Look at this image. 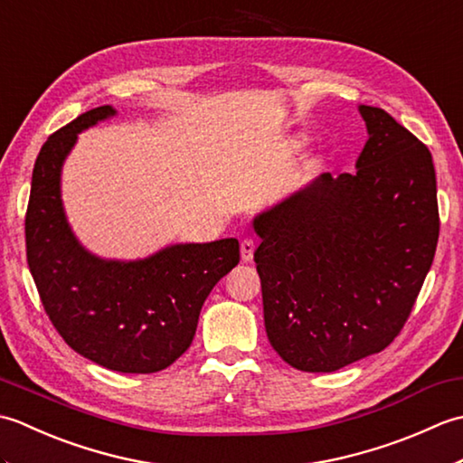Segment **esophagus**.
<instances>
[{
    "label": "esophagus",
    "mask_w": 463,
    "mask_h": 463,
    "mask_svg": "<svg viewBox=\"0 0 463 463\" xmlns=\"http://www.w3.org/2000/svg\"><path fill=\"white\" fill-rule=\"evenodd\" d=\"M254 249H257V242H254L252 239H244L241 242V259H242V262H250L252 260Z\"/></svg>",
    "instance_id": "1"
}]
</instances>
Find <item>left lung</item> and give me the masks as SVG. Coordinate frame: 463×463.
<instances>
[{"label": "left lung", "instance_id": "1", "mask_svg": "<svg viewBox=\"0 0 463 463\" xmlns=\"http://www.w3.org/2000/svg\"><path fill=\"white\" fill-rule=\"evenodd\" d=\"M358 111L368 141L356 171L322 173L252 221L264 326L302 372H334L386 348L438 247L428 146L383 109Z\"/></svg>", "mask_w": 463, "mask_h": 463}]
</instances>
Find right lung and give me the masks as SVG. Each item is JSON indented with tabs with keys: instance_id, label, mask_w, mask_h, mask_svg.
Wrapping results in <instances>:
<instances>
[{
	"instance_id": "right-lung-1",
	"label": "right lung",
	"mask_w": 463,
	"mask_h": 463,
	"mask_svg": "<svg viewBox=\"0 0 463 463\" xmlns=\"http://www.w3.org/2000/svg\"><path fill=\"white\" fill-rule=\"evenodd\" d=\"M115 115L111 105L87 111L39 151L27 264L49 320L77 354L115 372L151 373L191 346L206 297L241 260L239 241L171 244L137 260L101 259L77 241L61 201L63 163L77 135Z\"/></svg>"
}]
</instances>
